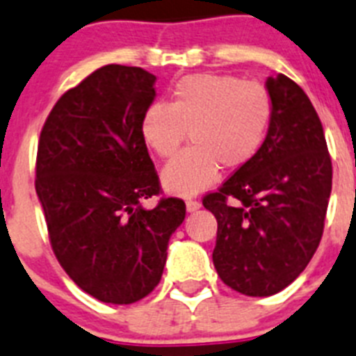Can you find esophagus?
Here are the masks:
<instances>
[{"label":"esophagus","mask_w":356,"mask_h":356,"mask_svg":"<svg viewBox=\"0 0 356 356\" xmlns=\"http://www.w3.org/2000/svg\"><path fill=\"white\" fill-rule=\"evenodd\" d=\"M200 208V202L199 200H195V199H186V209L188 211H197V209Z\"/></svg>","instance_id":"esophagus-1"}]
</instances>
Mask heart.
Listing matches in <instances>:
<instances>
[{
	"label": "heart",
	"instance_id": "obj_1",
	"mask_svg": "<svg viewBox=\"0 0 356 356\" xmlns=\"http://www.w3.org/2000/svg\"><path fill=\"white\" fill-rule=\"evenodd\" d=\"M272 120L265 86L231 75H188L172 89L170 102H152L141 114L140 132L161 159L190 147L163 172V184L175 195H195L213 184L218 168H242L259 152Z\"/></svg>",
	"mask_w": 356,
	"mask_h": 356
}]
</instances>
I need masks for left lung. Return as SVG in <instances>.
I'll return each mask as SVG.
<instances>
[{"label": "left lung", "mask_w": 356, "mask_h": 356, "mask_svg": "<svg viewBox=\"0 0 356 356\" xmlns=\"http://www.w3.org/2000/svg\"><path fill=\"white\" fill-rule=\"evenodd\" d=\"M272 120L259 152L216 191L213 264L225 285L252 298L289 286L310 264L332 193V157L310 98L277 73L267 80Z\"/></svg>", "instance_id": "1"}]
</instances>
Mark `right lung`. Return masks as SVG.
Returning a JSON list of instances; mask_svg holds the SVG:
<instances>
[{
	"label": "right lung",
	"instance_id": "obj_1",
	"mask_svg": "<svg viewBox=\"0 0 356 356\" xmlns=\"http://www.w3.org/2000/svg\"><path fill=\"white\" fill-rule=\"evenodd\" d=\"M143 67L107 64L58 98L37 145L35 191L60 267L98 301L131 305L157 286L186 204L161 195L141 138L156 98Z\"/></svg>",
	"mask_w": 356,
	"mask_h": 356
}]
</instances>
